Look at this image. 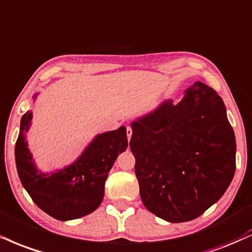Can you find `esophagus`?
Segmentation results:
<instances>
[{
	"label": "esophagus",
	"instance_id": "1",
	"mask_svg": "<svg viewBox=\"0 0 252 252\" xmlns=\"http://www.w3.org/2000/svg\"><path fill=\"white\" fill-rule=\"evenodd\" d=\"M131 135H132V129L130 128V126H126V136H128L129 141H130V138H131Z\"/></svg>",
	"mask_w": 252,
	"mask_h": 252
}]
</instances>
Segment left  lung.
I'll use <instances>...</instances> for the list:
<instances>
[{"label":"left lung","instance_id":"8db88e82","mask_svg":"<svg viewBox=\"0 0 252 252\" xmlns=\"http://www.w3.org/2000/svg\"><path fill=\"white\" fill-rule=\"evenodd\" d=\"M130 149L144 207L171 223L216 203L236 169V139L223 99L196 82L177 104L165 101L131 123Z\"/></svg>","mask_w":252,"mask_h":252}]
</instances>
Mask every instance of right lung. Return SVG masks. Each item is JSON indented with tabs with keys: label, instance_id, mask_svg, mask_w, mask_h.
<instances>
[{
	"label": "right lung",
	"instance_id": "right-lung-1",
	"mask_svg": "<svg viewBox=\"0 0 252 252\" xmlns=\"http://www.w3.org/2000/svg\"><path fill=\"white\" fill-rule=\"evenodd\" d=\"M32 118V111H27L21 118L15 145V160L23 188L39 209L56 220H76L92 214L104 196L109 171L117 156L128 147L126 128L121 126L97 135L72 164L44 174L36 169L26 141Z\"/></svg>",
	"mask_w": 252,
	"mask_h": 252
}]
</instances>
